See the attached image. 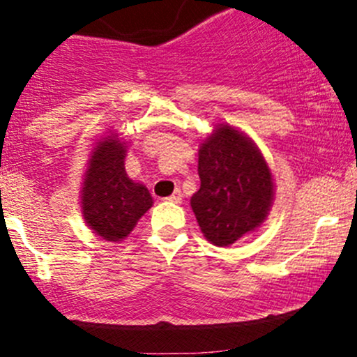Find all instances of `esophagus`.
Instances as JSON below:
<instances>
[{"mask_svg": "<svg viewBox=\"0 0 357 357\" xmlns=\"http://www.w3.org/2000/svg\"><path fill=\"white\" fill-rule=\"evenodd\" d=\"M167 202H171V204H181V200H183V195H181V192H179V190H176L174 193H172L171 197H167V199H165Z\"/></svg>", "mask_w": 357, "mask_h": 357, "instance_id": "obj_1", "label": "esophagus"}]
</instances>
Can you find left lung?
<instances>
[{
	"instance_id": "8db88e82",
	"label": "left lung",
	"mask_w": 357,
	"mask_h": 357,
	"mask_svg": "<svg viewBox=\"0 0 357 357\" xmlns=\"http://www.w3.org/2000/svg\"><path fill=\"white\" fill-rule=\"evenodd\" d=\"M200 190L192 197L202 233L228 247L262 225L271 211L275 185L264 157L242 131L219 124L199 152Z\"/></svg>"
}]
</instances>
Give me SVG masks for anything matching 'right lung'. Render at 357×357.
I'll list each match as a JSON object with an SVG mask.
<instances>
[{
    "instance_id": "add662e5",
    "label": "right lung",
    "mask_w": 357,
    "mask_h": 357,
    "mask_svg": "<svg viewBox=\"0 0 357 357\" xmlns=\"http://www.w3.org/2000/svg\"><path fill=\"white\" fill-rule=\"evenodd\" d=\"M124 157L126 143L107 136L93 150L82 181L86 225L107 242H122L153 204L149 190L128 178Z\"/></svg>"
}]
</instances>
